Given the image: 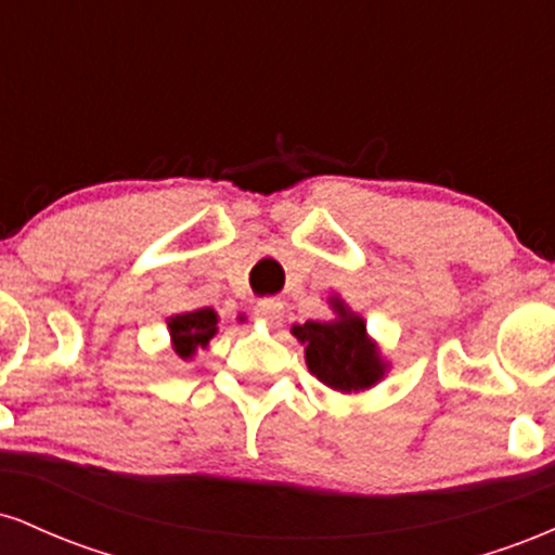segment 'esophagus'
I'll return each instance as SVG.
<instances>
[{"label": "esophagus", "instance_id": "obj_1", "mask_svg": "<svg viewBox=\"0 0 555 555\" xmlns=\"http://www.w3.org/2000/svg\"><path fill=\"white\" fill-rule=\"evenodd\" d=\"M256 315L266 323H279L284 315V302L282 299H273V297L260 299V302L256 305Z\"/></svg>", "mask_w": 555, "mask_h": 555}]
</instances>
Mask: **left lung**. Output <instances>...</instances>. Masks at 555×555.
Masks as SVG:
<instances>
[{
  "label": "left lung",
  "mask_w": 555,
  "mask_h": 555,
  "mask_svg": "<svg viewBox=\"0 0 555 555\" xmlns=\"http://www.w3.org/2000/svg\"><path fill=\"white\" fill-rule=\"evenodd\" d=\"M339 321H305L292 334L305 344V360L318 380L336 391H360L384 375L375 344L367 341L365 323L347 315L341 302H334Z\"/></svg>",
  "instance_id": "8db88e82"
}]
</instances>
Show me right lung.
Here are the masks:
<instances>
[{"mask_svg": "<svg viewBox=\"0 0 555 555\" xmlns=\"http://www.w3.org/2000/svg\"><path fill=\"white\" fill-rule=\"evenodd\" d=\"M171 341H175V352L180 358H190L195 347H206L208 339L216 334V313L211 308L193 310V313H182L169 318Z\"/></svg>", "mask_w": 555, "mask_h": 555, "instance_id": "add662e5", "label": "right lung"}]
</instances>
